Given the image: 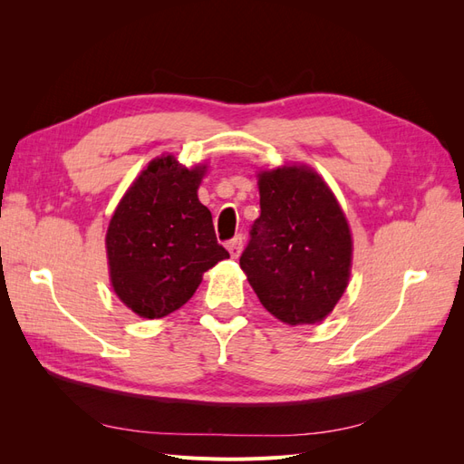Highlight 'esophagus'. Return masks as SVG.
Masks as SVG:
<instances>
[{
  "mask_svg": "<svg viewBox=\"0 0 464 464\" xmlns=\"http://www.w3.org/2000/svg\"><path fill=\"white\" fill-rule=\"evenodd\" d=\"M242 249H244V237H242V236L232 237V240L228 242L230 256H232L234 259H237V257H240V254H242Z\"/></svg>",
  "mask_w": 464,
  "mask_h": 464,
  "instance_id": "34e87169",
  "label": "esophagus"
}]
</instances>
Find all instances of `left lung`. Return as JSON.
Instances as JSON below:
<instances>
[{
	"label": "left lung",
	"mask_w": 464,
	"mask_h": 464,
	"mask_svg": "<svg viewBox=\"0 0 464 464\" xmlns=\"http://www.w3.org/2000/svg\"><path fill=\"white\" fill-rule=\"evenodd\" d=\"M261 215L251 224L242 271L269 314L288 325L325 319L346 290L353 236L317 172L283 166L259 174Z\"/></svg>",
	"instance_id": "left-lung-1"
}]
</instances>
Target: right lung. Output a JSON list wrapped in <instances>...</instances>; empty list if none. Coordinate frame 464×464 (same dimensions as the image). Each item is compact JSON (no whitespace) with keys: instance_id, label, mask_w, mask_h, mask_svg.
Masks as SVG:
<instances>
[{"instance_id":"right-lung-1","label":"right lung","mask_w":464,"mask_h":464,"mask_svg":"<svg viewBox=\"0 0 464 464\" xmlns=\"http://www.w3.org/2000/svg\"><path fill=\"white\" fill-rule=\"evenodd\" d=\"M207 166L186 168L172 154L154 159L125 191L106 232L110 283L139 317L179 310L203 273L230 254L217 242L198 188Z\"/></svg>"}]
</instances>
